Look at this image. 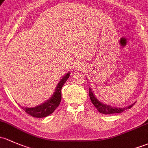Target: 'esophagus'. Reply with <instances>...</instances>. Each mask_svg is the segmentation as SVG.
Masks as SVG:
<instances>
[{
  "label": "esophagus",
  "mask_w": 148,
  "mask_h": 148,
  "mask_svg": "<svg viewBox=\"0 0 148 148\" xmlns=\"http://www.w3.org/2000/svg\"><path fill=\"white\" fill-rule=\"evenodd\" d=\"M82 68H83V65L81 63H77L75 65L74 68L75 71H80V70L82 69Z\"/></svg>",
  "instance_id": "34e87169"
}]
</instances>
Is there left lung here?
I'll list each match as a JSON object with an SVG mask.
<instances>
[{
    "instance_id": "obj_1",
    "label": "left lung",
    "mask_w": 148,
    "mask_h": 148,
    "mask_svg": "<svg viewBox=\"0 0 148 148\" xmlns=\"http://www.w3.org/2000/svg\"><path fill=\"white\" fill-rule=\"evenodd\" d=\"M89 95L90 98L91 102L92 104L94 105L95 108H97V111L100 112V113L105 114V115H108V114H113V113H120V112H123V111L126 110L127 109H130L134 106L135 103H132V104L130 105V106H127L125 108H118L115 107V106H110V105L105 104V103H101L99 100H97L96 96L95 94L92 92V89L89 88Z\"/></svg>"
}]
</instances>
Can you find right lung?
<instances>
[{"mask_svg": "<svg viewBox=\"0 0 148 148\" xmlns=\"http://www.w3.org/2000/svg\"><path fill=\"white\" fill-rule=\"evenodd\" d=\"M69 77L70 73H68L60 79L59 83H58L57 86H56V90L53 92V95L46 101L41 103L39 106H36V107H21L22 109H23V110L25 112H27L31 116L35 117V118H45V117L51 115L60 105V101H61L62 87L63 86V85L65 84V83L67 81ZM20 106H21V105H20Z\"/></svg>", "mask_w": 148, "mask_h": 148, "instance_id": "1", "label": "right lung"}]
</instances>
